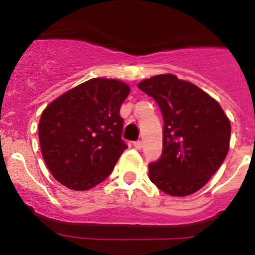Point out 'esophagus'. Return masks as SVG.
I'll return each mask as SVG.
<instances>
[{
  "label": "esophagus",
  "mask_w": 255,
  "mask_h": 255,
  "mask_svg": "<svg viewBox=\"0 0 255 255\" xmlns=\"http://www.w3.org/2000/svg\"><path fill=\"white\" fill-rule=\"evenodd\" d=\"M134 147L136 148V149H141V147H143V143H141V140L134 141Z\"/></svg>",
  "instance_id": "1"
}]
</instances>
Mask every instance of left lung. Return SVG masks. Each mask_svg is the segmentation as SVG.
<instances>
[{"label":"left lung","mask_w":255,"mask_h":255,"mask_svg":"<svg viewBox=\"0 0 255 255\" xmlns=\"http://www.w3.org/2000/svg\"><path fill=\"white\" fill-rule=\"evenodd\" d=\"M140 91L159 106L163 149L149 163V179L172 197L199 190L215 175L229 152L231 124L220 103L200 88L172 74L145 79Z\"/></svg>","instance_id":"1"}]
</instances>
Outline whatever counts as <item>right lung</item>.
<instances>
[{"instance_id":"add662e5","label":"right lung","mask_w":255,"mask_h":255,"mask_svg":"<svg viewBox=\"0 0 255 255\" xmlns=\"http://www.w3.org/2000/svg\"><path fill=\"white\" fill-rule=\"evenodd\" d=\"M130 88L117 79L94 78L49 103L38 126L49 172L71 190H88L112 172L128 148L121 139L120 107Z\"/></svg>"}]
</instances>
